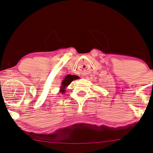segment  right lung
Masks as SVG:
<instances>
[{
	"mask_svg": "<svg viewBox=\"0 0 153 153\" xmlns=\"http://www.w3.org/2000/svg\"><path fill=\"white\" fill-rule=\"evenodd\" d=\"M76 75H66L65 78H64V80H62V83H61V86H60V92L61 93H64L65 91V88L67 87L68 85H69L71 83V82L73 80L77 79Z\"/></svg>",
	"mask_w": 153,
	"mask_h": 153,
	"instance_id": "obj_1",
	"label": "right lung"
}]
</instances>
